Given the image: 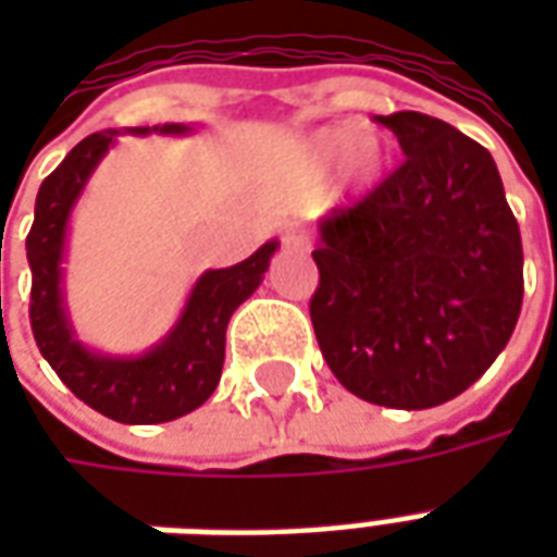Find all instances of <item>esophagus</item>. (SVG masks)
<instances>
[{
  "instance_id": "esophagus-1",
  "label": "esophagus",
  "mask_w": 557,
  "mask_h": 557,
  "mask_svg": "<svg viewBox=\"0 0 557 557\" xmlns=\"http://www.w3.org/2000/svg\"><path fill=\"white\" fill-rule=\"evenodd\" d=\"M280 242H283V247H289V250H310V235L304 230H295V226L283 232Z\"/></svg>"
}]
</instances>
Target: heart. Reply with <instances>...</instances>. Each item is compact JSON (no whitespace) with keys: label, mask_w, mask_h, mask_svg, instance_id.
I'll return each instance as SVG.
<instances>
[{"label":"heart","mask_w":557,"mask_h":557,"mask_svg":"<svg viewBox=\"0 0 557 557\" xmlns=\"http://www.w3.org/2000/svg\"><path fill=\"white\" fill-rule=\"evenodd\" d=\"M358 131L355 127H325L304 146V166L313 178H325L327 172H334L346 158L343 170V184L349 187L351 196H363L373 190L375 184H382L391 166V151L379 137L367 134L358 144Z\"/></svg>","instance_id":"heart-1"}]
</instances>
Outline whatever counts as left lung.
Wrapping results in <instances>:
<instances>
[{"label":"left lung","instance_id":"8db88e82","mask_svg":"<svg viewBox=\"0 0 557 557\" xmlns=\"http://www.w3.org/2000/svg\"><path fill=\"white\" fill-rule=\"evenodd\" d=\"M406 154L319 223V349L355 397L432 409L486 373L522 310V238L486 148L432 115H379Z\"/></svg>","mask_w":557,"mask_h":557}]
</instances>
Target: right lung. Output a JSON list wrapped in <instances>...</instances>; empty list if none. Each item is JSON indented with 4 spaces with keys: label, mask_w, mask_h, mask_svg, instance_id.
<instances>
[{
    "label": "right lung",
    "mask_w": 557,
    "mask_h": 557,
    "mask_svg": "<svg viewBox=\"0 0 557 557\" xmlns=\"http://www.w3.org/2000/svg\"><path fill=\"white\" fill-rule=\"evenodd\" d=\"M190 125L131 127L127 134L182 137ZM125 131H101L67 151L44 178L35 199V223L26 238L32 268V334L55 375L86 406L119 423H166L199 409L220 382L226 358V325L265 277L277 242H265L250 259L211 268L196 280L170 334L143 355H103L79 343L65 307L67 223L91 172Z\"/></svg>",
    "instance_id": "1"
}]
</instances>
